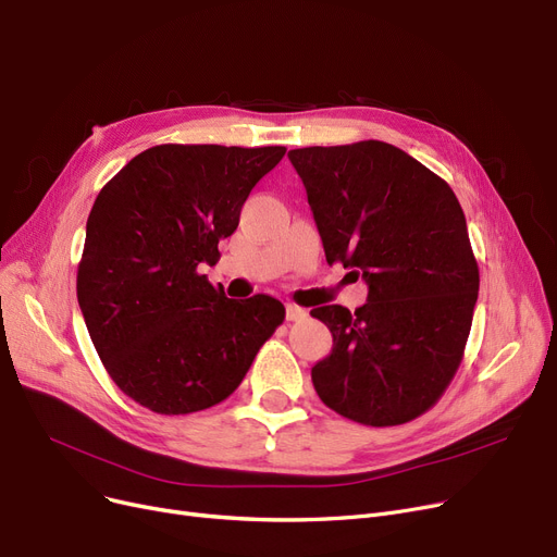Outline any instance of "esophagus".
<instances>
[{"label": "esophagus", "instance_id": "esophagus-1", "mask_svg": "<svg viewBox=\"0 0 557 557\" xmlns=\"http://www.w3.org/2000/svg\"><path fill=\"white\" fill-rule=\"evenodd\" d=\"M305 318H307V309L298 305H286V320H290V323H298V320H305Z\"/></svg>", "mask_w": 557, "mask_h": 557}]
</instances>
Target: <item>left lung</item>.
Wrapping results in <instances>:
<instances>
[{
	"mask_svg": "<svg viewBox=\"0 0 557 557\" xmlns=\"http://www.w3.org/2000/svg\"><path fill=\"white\" fill-rule=\"evenodd\" d=\"M327 263L368 284L355 313L311 309L332 352L311 382L332 411L370 426L416 420L454 379L479 298V267L451 187L386 141L288 151Z\"/></svg>",
	"mask_w": 557,
	"mask_h": 557,
	"instance_id": "1",
	"label": "left lung"
}]
</instances>
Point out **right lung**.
Listing matches in <instances>:
<instances>
[{"label": "right lung", "instance_id": "right-lung-1", "mask_svg": "<svg viewBox=\"0 0 557 557\" xmlns=\"http://www.w3.org/2000/svg\"><path fill=\"white\" fill-rule=\"evenodd\" d=\"M284 146L160 144L99 191L76 296L112 382L162 416L196 413L244 382L284 320L271 296L230 300L200 275Z\"/></svg>", "mask_w": 557, "mask_h": 557}]
</instances>
